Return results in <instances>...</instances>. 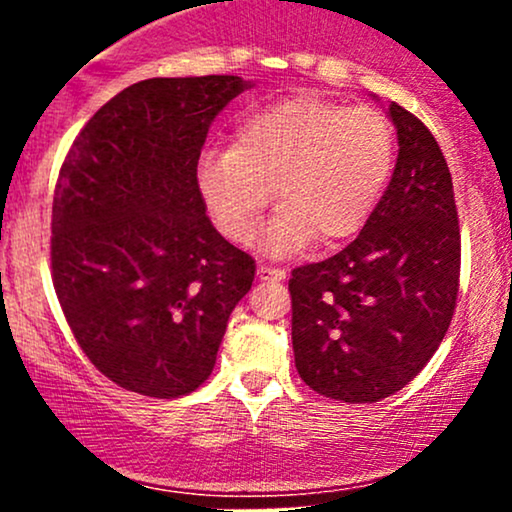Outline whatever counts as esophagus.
Instances as JSON below:
<instances>
[{
	"mask_svg": "<svg viewBox=\"0 0 512 512\" xmlns=\"http://www.w3.org/2000/svg\"><path fill=\"white\" fill-rule=\"evenodd\" d=\"M257 276H260V279H274V281H281V279H286V272L284 269H279V267H267V264H260V267H257Z\"/></svg>",
	"mask_w": 512,
	"mask_h": 512,
	"instance_id": "34e87169",
	"label": "esophagus"
}]
</instances>
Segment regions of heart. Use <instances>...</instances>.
<instances>
[{
	"label": "heart",
	"instance_id": "heart-1",
	"mask_svg": "<svg viewBox=\"0 0 512 512\" xmlns=\"http://www.w3.org/2000/svg\"><path fill=\"white\" fill-rule=\"evenodd\" d=\"M395 154V127L380 110L303 93L245 117L231 149L204 151L197 187L233 243H250L276 192L281 209L264 233V250L286 255L313 240L334 248L373 216Z\"/></svg>",
	"mask_w": 512,
	"mask_h": 512
}]
</instances>
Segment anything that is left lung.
<instances>
[{"label": "left lung", "mask_w": 512, "mask_h": 512, "mask_svg": "<svg viewBox=\"0 0 512 512\" xmlns=\"http://www.w3.org/2000/svg\"><path fill=\"white\" fill-rule=\"evenodd\" d=\"M399 154L354 243L291 272V339L303 383L349 404L411 383L448 332L460 289V226L443 151L419 117L387 108Z\"/></svg>", "instance_id": "8db88e82"}]
</instances>
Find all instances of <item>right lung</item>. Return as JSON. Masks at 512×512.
Masks as SVG:
<instances>
[{
	"label": "right lung",
	"mask_w": 512,
	"mask_h": 512,
	"mask_svg": "<svg viewBox=\"0 0 512 512\" xmlns=\"http://www.w3.org/2000/svg\"><path fill=\"white\" fill-rule=\"evenodd\" d=\"M250 81L146 79L98 110L52 199V284L88 361L129 392L173 399L209 378L255 260L211 226L197 163Z\"/></svg>",
	"instance_id": "1"
}]
</instances>
